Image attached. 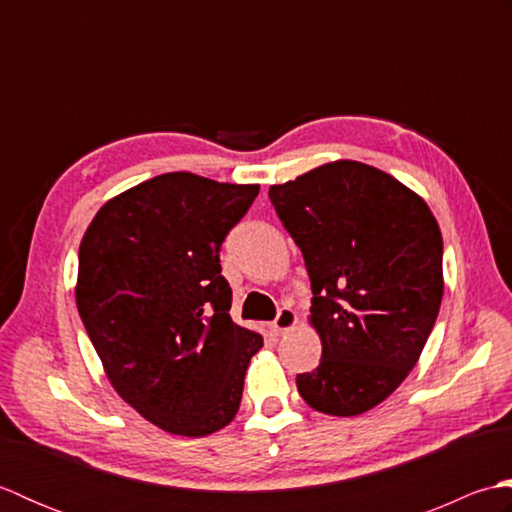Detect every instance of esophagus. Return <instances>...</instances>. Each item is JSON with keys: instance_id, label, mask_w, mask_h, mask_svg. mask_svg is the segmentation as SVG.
I'll use <instances>...</instances> for the list:
<instances>
[{"instance_id": "obj_1", "label": "esophagus", "mask_w": 512, "mask_h": 512, "mask_svg": "<svg viewBox=\"0 0 512 512\" xmlns=\"http://www.w3.org/2000/svg\"><path fill=\"white\" fill-rule=\"evenodd\" d=\"M295 325H297V312L286 306V308L279 310L277 319L273 321V330L277 334H286V332H290L292 328H295Z\"/></svg>"}]
</instances>
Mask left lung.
<instances>
[{
	"mask_svg": "<svg viewBox=\"0 0 512 512\" xmlns=\"http://www.w3.org/2000/svg\"><path fill=\"white\" fill-rule=\"evenodd\" d=\"M312 284L321 363L297 376L328 416L380 405L416 367L438 319L440 226L416 191L356 160H334L268 191Z\"/></svg>",
	"mask_w": 512,
	"mask_h": 512,
	"instance_id": "obj_1",
	"label": "left lung"
}]
</instances>
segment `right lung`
<instances>
[{
    "label": "right lung",
    "mask_w": 512,
    "mask_h": 512,
    "mask_svg": "<svg viewBox=\"0 0 512 512\" xmlns=\"http://www.w3.org/2000/svg\"><path fill=\"white\" fill-rule=\"evenodd\" d=\"M259 184L162 173L107 200L79 248L76 308L116 394L162 431L235 418L264 339L233 323L220 246Z\"/></svg>",
    "instance_id": "add662e5"
}]
</instances>
